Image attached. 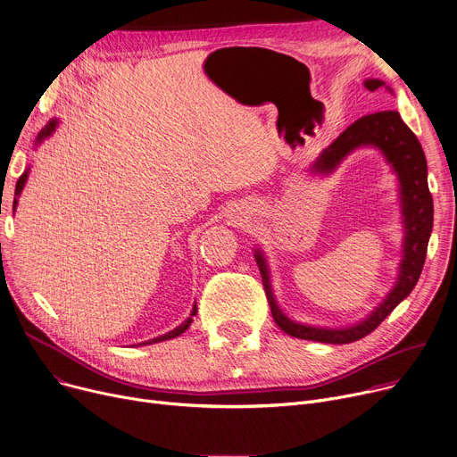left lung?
I'll return each mask as SVG.
<instances>
[{
	"mask_svg": "<svg viewBox=\"0 0 457 457\" xmlns=\"http://www.w3.org/2000/svg\"><path fill=\"white\" fill-rule=\"evenodd\" d=\"M363 86L370 91L386 87L389 89V94H393V89L386 86V82L380 79L363 80ZM361 146L377 148L399 181L404 238L397 281H395V287L387 292L380 305L375 307L370 316L356 321L354 325L332 328L299 323L290 320L278 305L276 294H273L270 283L268 261L264 257V252L261 248H255L253 257L261 270L271 316L276 320L278 327L285 330L288 337L321 344L356 342L373 332L393 312V309L410 295L420 278L424 259H427L430 233L434 228V202L428 189V167L422 146L415 134L408 129L399 112L386 110L356 119L349 129H345L325 150H321V154L311 165V172L321 176L332 174L349 154H353L356 148Z\"/></svg>",
	"mask_w": 457,
	"mask_h": 457,
	"instance_id": "8db88e82",
	"label": "left lung"
}]
</instances>
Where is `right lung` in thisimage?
I'll return each mask as SVG.
<instances>
[{
    "label": "right lung",
    "mask_w": 457,
    "mask_h": 457,
    "mask_svg": "<svg viewBox=\"0 0 457 457\" xmlns=\"http://www.w3.org/2000/svg\"><path fill=\"white\" fill-rule=\"evenodd\" d=\"M56 127H58V119H51L49 123L40 130V134L37 136V141H35V146H38V145H42L54 130H56ZM29 170L30 169H27L21 176H20V179H18V184H16V191H14V209L18 207V198H20V195H21V191H23V187H25V181H27V176H29ZM196 311H198V307H196V303L193 305V311H191V316L181 323V325H178L176 328H172V330H169V332H165V334H162V337H158V338H152V340H148V342H143V344H137V345H150V344H158V342H165V340H172V338H176V337H179L181 332H186L187 328H189V325L193 323V316L196 314Z\"/></svg>",
    "instance_id": "right-lung-1"
}]
</instances>
